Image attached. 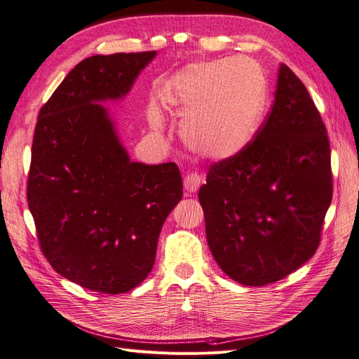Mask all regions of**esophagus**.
I'll return each instance as SVG.
<instances>
[{"label": "esophagus", "mask_w": 359, "mask_h": 359, "mask_svg": "<svg viewBox=\"0 0 359 359\" xmlns=\"http://www.w3.org/2000/svg\"><path fill=\"white\" fill-rule=\"evenodd\" d=\"M203 177L199 175V173H187L186 177H184V189H186L189 193H194L198 191L199 187L203 184Z\"/></svg>", "instance_id": "1"}]
</instances>
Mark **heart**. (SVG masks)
<instances>
[{
    "mask_svg": "<svg viewBox=\"0 0 359 359\" xmlns=\"http://www.w3.org/2000/svg\"><path fill=\"white\" fill-rule=\"evenodd\" d=\"M268 83L262 67L247 57L187 64L161 90L166 109L182 116V142L212 161L235 158L253 142L262 124ZM154 132L163 130L157 107L148 111Z\"/></svg>",
    "mask_w": 359,
    "mask_h": 359,
    "instance_id": "obj_1",
    "label": "heart"
}]
</instances>
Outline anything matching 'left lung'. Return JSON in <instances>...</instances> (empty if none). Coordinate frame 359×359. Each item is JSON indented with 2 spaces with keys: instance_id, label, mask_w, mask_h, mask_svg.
<instances>
[{
  "instance_id": "1",
  "label": "left lung",
  "mask_w": 359,
  "mask_h": 359,
  "mask_svg": "<svg viewBox=\"0 0 359 359\" xmlns=\"http://www.w3.org/2000/svg\"><path fill=\"white\" fill-rule=\"evenodd\" d=\"M331 198L327 128L306 86L280 64L276 100L255 140L212 165L199 190L215 262L244 286L285 278L316 253Z\"/></svg>"
}]
</instances>
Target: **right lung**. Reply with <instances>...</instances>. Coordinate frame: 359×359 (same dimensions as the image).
I'll return each instance as SVG.
<instances>
[{
	"label": "right lung",
	"mask_w": 359,
	"mask_h": 359,
	"mask_svg": "<svg viewBox=\"0 0 359 359\" xmlns=\"http://www.w3.org/2000/svg\"><path fill=\"white\" fill-rule=\"evenodd\" d=\"M156 50L85 58L41 107L32 139L28 208L58 274L124 293L153 269L157 241L182 198L175 163L132 161L102 104L121 100Z\"/></svg>",
	"instance_id": "1"
}]
</instances>
